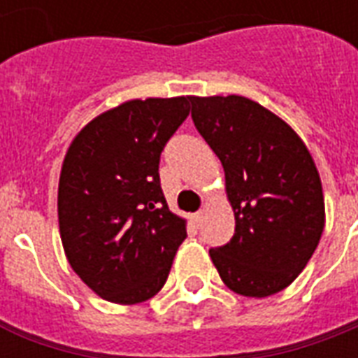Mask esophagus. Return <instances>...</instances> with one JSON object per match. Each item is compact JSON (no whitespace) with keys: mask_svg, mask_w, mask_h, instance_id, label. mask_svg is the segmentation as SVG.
Listing matches in <instances>:
<instances>
[{"mask_svg":"<svg viewBox=\"0 0 358 358\" xmlns=\"http://www.w3.org/2000/svg\"><path fill=\"white\" fill-rule=\"evenodd\" d=\"M200 221H202V213L198 211V213H194V215H192V225L200 227Z\"/></svg>","mask_w":358,"mask_h":358,"instance_id":"esophagus-1","label":"esophagus"}]
</instances>
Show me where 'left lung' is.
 I'll list each match as a JSON object with an SVG mask.
<instances>
[{
    "instance_id": "1",
    "label": "left lung",
    "mask_w": 358,
    "mask_h": 358,
    "mask_svg": "<svg viewBox=\"0 0 358 358\" xmlns=\"http://www.w3.org/2000/svg\"><path fill=\"white\" fill-rule=\"evenodd\" d=\"M192 122L225 169L234 234L210 257L227 288L267 297L294 282L324 231V194L301 137L240 95L190 96Z\"/></svg>"
}]
</instances>
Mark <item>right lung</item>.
<instances>
[{"label": "right lung", "instance_id": "1", "mask_svg": "<svg viewBox=\"0 0 358 358\" xmlns=\"http://www.w3.org/2000/svg\"><path fill=\"white\" fill-rule=\"evenodd\" d=\"M190 96L133 99L99 114L70 143L59 179V231L70 267L96 296L135 305L166 284L187 221L160 187V154Z\"/></svg>", "mask_w": 358, "mask_h": 358}]
</instances>
